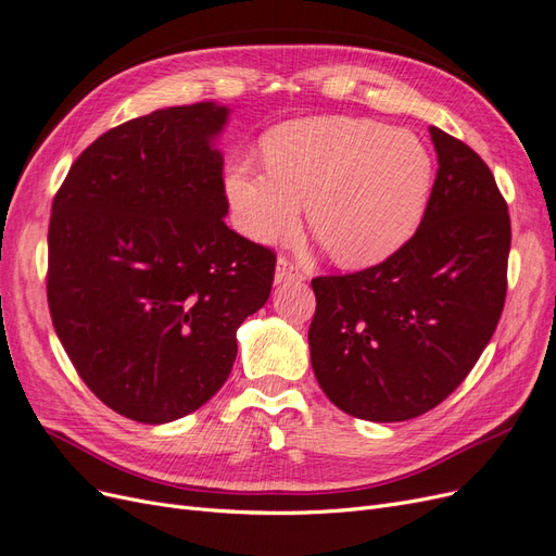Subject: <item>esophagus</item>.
<instances>
[{
    "label": "esophagus",
    "mask_w": 556,
    "mask_h": 556,
    "mask_svg": "<svg viewBox=\"0 0 556 556\" xmlns=\"http://www.w3.org/2000/svg\"><path fill=\"white\" fill-rule=\"evenodd\" d=\"M274 278H276V285H282V282H301L306 276H304V271H301L296 264L280 257L276 262V276Z\"/></svg>",
    "instance_id": "34e87169"
}]
</instances>
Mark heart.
I'll return each mask as SVG.
<instances>
[{
    "label": "heart",
    "mask_w": 556,
    "mask_h": 556,
    "mask_svg": "<svg viewBox=\"0 0 556 556\" xmlns=\"http://www.w3.org/2000/svg\"><path fill=\"white\" fill-rule=\"evenodd\" d=\"M266 172L233 164L225 190L248 239L290 233L308 204V227L336 262L371 266L417 231L433 188V157L408 129L368 117L323 115L276 127Z\"/></svg>",
    "instance_id": "b5f03b06"
}]
</instances>
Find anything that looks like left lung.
I'll use <instances>...</instances> for the list:
<instances>
[{"instance_id":"left-lung-1","label":"left lung","mask_w":556,"mask_h":556,"mask_svg":"<svg viewBox=\"0 0 556 556\" xmlns=\"http://www.w3.org/2000/svg\"><path fill=\"white\" fill-rule=\"evenodd\" d=\"M429 134L439 174L415 237L378 266L311 282L313 374L336 408L368 422H403L447 399L506 301V201L478 153Z\"/></svg>"}]
</instances>
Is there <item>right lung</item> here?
I'll return each mask as SVG.
<instances>
[{
  "mask_svg": "<svg viewBox=\"0 0 556 556\" xmlns=\"http://www.w3.org/2000/svg\"><path fill=\"white\" fill-rule=\"evenodd\" d=\"M229 113L199 102L134 117L83 150L53 201L55 333L94 396L134 422L204 406L271 294L274 252L225 225Z\"/></svg>",
  "mask_w": 556,
  "mask_h": 556,
  "instance_id": "1",
  "label": "right lung"
}]
</instances>
